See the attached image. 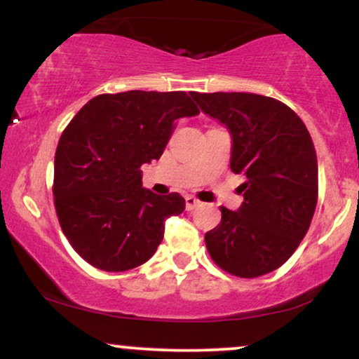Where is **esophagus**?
<instances>
[{"label": "esophagus", "instance_id": "34e87169", "mask_svg": "<svg viewBox=\"0 0 359 359\" xmlns=\"http://www.w3.org/2000/svg\"><path fill=\"white\" fill-rule=\"evenodd\" d=\"M184 199H186V209H188V211H193V209L199 204V199H196L194 196H186Z\"/></svg>", "mask_w": 359, "mask_h": 359}]
</instances>
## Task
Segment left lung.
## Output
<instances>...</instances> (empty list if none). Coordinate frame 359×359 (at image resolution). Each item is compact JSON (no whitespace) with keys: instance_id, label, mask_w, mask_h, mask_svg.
<instances>
[{"instance_id":"obj_1","label":"left lung","mask_w":359,"mask_h":359,"mask_svg":"<svg viewBox=\"0 0 359 359\" xmlns=\"http://www.w3.org/2000/svg\"><path fill=\"white\" fill-rule=\"evenodd\" d=\"M191 95L229 130L231 170L245 176L239 186L242 206H221V222L204 236L208 252L231 276H265L290 259L313 217L318 163L309 130L290 107L272 97Z\"/></svg>"}]
</instances>
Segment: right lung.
<instances>
[{"label": "right lung", "instance_id": "1", "mask_svg": "<svg viewBox=\"0 0 359 359\" xmlns=\"http://www.w3.org/2000/svg\"><path fill=\"white\" fill-rule=\"evenodd\" d=\"M198 114L186 92L145 90L97 95L77 111L59 138L53 193L64 236L86 262L125 272L156 252L184 199L143 188L140 166L161 156L175 120Z\"/></svg>", "mask_w": 359, "mask_h": 359}]
</instances>
